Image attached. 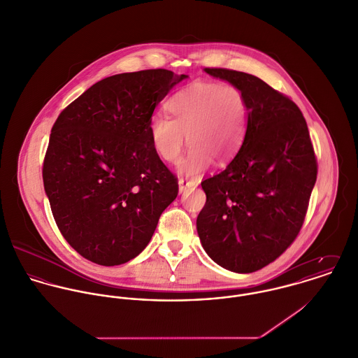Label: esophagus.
Here are the masks:
<instances>
[{
    "instance_id": "obj_1",
    "label": "esophagus",
    "mask_w": 358,
    "mask_h": 358,
    "mask_svg": "<svg viewBox=\"0 0 358 358\" xmlns=\"http://www.w3.org/2000/svg\"><path fill=\"white\" fill-rule=\"evenodd\" d=\"M197 186V183L194 180H190V179H185V178H180L179 179V192L183 193V192H187V190H192Z\"/></svg>"
}]
</instances>
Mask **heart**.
Wrapping results in <instances>:
<instances>
[{"instance_id":"b5f03b06","label":"heart","mask_w":358,"mask_h":358,"mask_svg":"<svg viewBox=\"0 0 358 358\" xmlns=\"http://www.w3.org/2000/svg\"><path fill=\"white\" fill-rule=\"evenodd\" d=\"M171 118L150 120V138L155 152L168 164L182 155L185 136L190 150L179 171L197 175L213 159L224 164L238 154L247 131L248 108L243 92L231 83L196 82L166 101Z\"/></svg>"}]
</instances>
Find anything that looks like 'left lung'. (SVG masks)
<instances>
[{"label":"left lung","instance_id":"left-lung-1","mask_svg":"<svg viewBox=\"0 0 358 358\" xmlns=\"http://www.w3.org/2000/svg\"><path fill=\"white\" fill-rule=\"evenodd\" d=\"M243 92L247 131L236 157L201 182L207 201L197 232L207 254L238 273L282 255L304 224L318 164L300 108L259 78L206 68Z\"/></svg>","mask_w":358,"mask_h":358}]
</instances>
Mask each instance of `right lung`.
Returning <instances> with one entry per match:
<instances>
[{"label":"right lung","instance_id":"1","mask_svg":"<svg viewBox=\"0 0 358 358\" xmlns=\"http://www.w3.org/2000/svg\"><path fill=\"white\" fill-rule=\"evenodd\" d=\"M166 69L106 78L55 120L43 182L55 224L82 257L104 266L138 255L178 178L155 152L150 120L169 90L186 79Z\"/></svg>","mask_w":358,"mask_h":358}]
</instances>
